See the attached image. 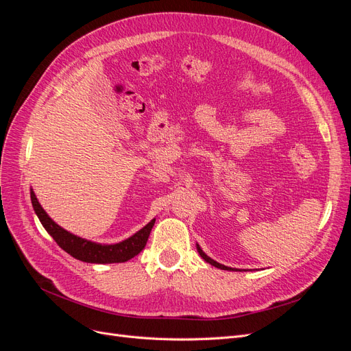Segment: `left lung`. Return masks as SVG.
<instances>
[{
  "label": "left lung",
  "instance_id": "8db88e82",
  "mask_svg": "<svg viewBox=\"0 0 351 351\" xmlns=\"http://www.w3.org/2000/svg\"><path fill=\"white\" fill-rule=\"evenodd\" d=\"M197 252H199V254L202 258H204L208 263H210V265H214L215 268H219V269H226V271H237V269H232V268H228V267H226V265H221V263H218V262H215L214 259H210L208 254H205V252L202 250L200 247H199V244H197Z\"/></svg>",
  "mask_w": 351,
  "mask_h": 351
}]
</instances>
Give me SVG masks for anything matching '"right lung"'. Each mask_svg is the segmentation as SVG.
Wrapping results in <instances>:
<instances>
[{
    "instance_id": "obj_1",
    "label": "right lung",
    "mask_w": 351,
    "mask_h": 351,
    "mask_svg": "<svg viewBox=\"0 0 351 351\" xmlns=\"http://www.w3.org/2000/svg\"><path fill=\"white\" fill-rule=\"evenodd\" d=\"M30 199L40 224L49 232V236L57 241L58 246L71 254L73 258L88 263H121L134 258L136 254H139L145 249L147 237H149L151 230L155 224V219H152L149 224H146L129 239L115 244H101L74 236L56 224L48 217L44 208L40 206L34 190H30Z\"/></svg>"
}]
</instances>
